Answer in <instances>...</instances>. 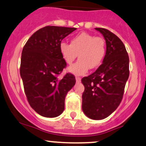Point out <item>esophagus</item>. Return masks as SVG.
Wrapping results in <instances>:
<instances>
[{
  "mask_svg": "<svg viewBox=\"0 0 146 146\" xmlns=\"http://www.w3.org/2000/svg\"><path fill=\"white\" fill-rule=\"evenodd\" d=\"M81 79L80 77H79V76H76V81L77 83H79V82H81Z\"/></svg>",
  "mask_w": 146,
  "mask_h": 146,
  "instance_id": "34e87169",
  "label": "esophagus"
}]
</instances>
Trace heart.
<instances>
[{
	"instance_id": "heart-1",
	"label": "heart",
	"mask_w": 146,
	"mask_h": 146,
	"mask_svg": "<svg viewBox=\"0 0 146 146\" xmlns=\"http://www.w3.org/2000/svg\"><path fill=\"white\" fill-rule=\"evenodd\" d=\"M59 51L68 65H71L79 56V60L69 67L68 72L83 75L87 73L89 68H97L102 63L106 53V41L102 37L83 32L72 37L70 44L61 42Z\"/></svg>"
}]
</instances>
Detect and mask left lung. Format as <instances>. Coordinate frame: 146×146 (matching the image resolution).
Listing matches in <instances>:
<instances>
[{
	"label": "left lung",
	"instance_id": "obj_1",
	"mask_svg": "<svg viewBox=\"0 0 146 146\" xmlns=\"http://www.w3.org/2000/svg\"><path fill=\"white\" fill-rule=\"evenodd\" d=\"M106 41V53L98 70L81 79L85 87L82 110L92 120H102L115 111L121 102L129 78V56L123 42L115 34L95 28Z\"/></svg>",
	"mask_w": 146,
	"mask_h": 146
}]
</instances>
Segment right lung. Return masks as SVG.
<instances>
[{
    "mask_svg": "<svg viewBox=\"0 0 146 146\" xmlns=\"http://www.w3.org/2000/svg\"><path fill=\"white\" fill-rule=\"evenodd\" d=\"M76 29L45 26L36 31L23 48L20 75L24 91L29 104L42 116L60 115L65 109L67 93L76 83L72 74L58 78L66 67L59 44Z\"/></svg>",
    "mask_w": 146,
    "mask_h": 146,
    "instance_id": "right-lung-1",
    "label": "right lung"
}]
</instances>
